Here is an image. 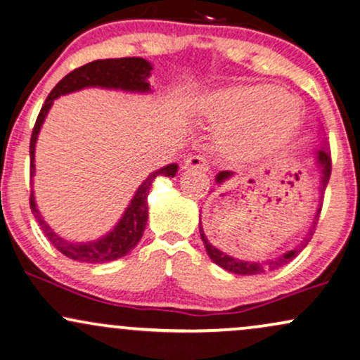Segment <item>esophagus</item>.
Wrapping results in <instances>:
<instances>
[{
    "label": "esophagus",
    "instance_id": "1",
    "mask_svg": "<svg viewBox=\"0 0 360 360\" xmlns=\"http://www.w3.org/2000/svg\"><path fill=\"white\" fill-rule=\"evenodd\" d=\"M183 169L191 171V169H198V171H207L209 165L207 161L202 156H191L184 161Z\"/></svg>",
    "mask_w": 360,
    "mask_h": 360
}]
</instances>
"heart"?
<instances>
[{
	"label": "heart",
	"mask_w": 360,
	"mask_h": 360,
	"mask_svg": "<svg viewBox=\"0 0 360 360\" xmlns=\"http://www.w3.org/2000/svg\"><path fill=\"white\" fill-rule=\"evenodd\" d=\"M202 115L221 126L217 148L233 162H256L289 143L301 122L297 98L279 88L248 83L214 89L201 103Z\"/></svg>",
	"instance_id": "1"
}]
</instances>
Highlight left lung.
I'll use <instances>...</instances> for the list:
<instances>
[{"mask_svg":"<svg viewBox=\"0 0 360 360\" xmlns=\"http://www.w3.org/2000/svg\"><path fill=\"white\" fill-rule=\"evenodd\" d=\"M314 156H316L317 167L321 169V199H319V206H317V209H316V214H314L312 224L309 226L307 233L302 238L301 243L295 245L292 251L281 254V256H277L274 259H267V261H262V262L240 261V259H236L233 256H227L226 252H222L217 248H214V245L207 240V236L204 234L201 222H199V233H201V239L204 243V248H206L207 256L212 259V262H216L217 266L222 267V269L234 272V274L254 276V274H262V272H269V271L279 269V267L285 266V264L292 261V259L297 256V254L301 252L304 248H306V245L309 244V240L312 239L314 233H316V226H317V221H319V214H321V209H322V198H324V191L327 188V183H329L330 169H332L330 149H329V146H327V144H322V146L317 148L316 151H314ZM233 176H234L233 171H221L219 174L216 176V183L217 184L226 183V181L229 179V177H233Z\"/></svg>","mask_w":360,"mask_h":360,"instance_id":"1","label":"left lung"}]
</instances>
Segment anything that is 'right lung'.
Returning <instances> with one entry per match:
<instances>
[{"label":"right lung","mask_w":360,"mask_h":360,"mask_svg":"<svg viewBox=\"0 0 360 360\" xmlns=\"http://www.w3.org/2000/svg\"><path fill=\"white\" fill-rule=\"evenodd\" d=\"M151 63L143 58H117V59H96V61L88 63V65L78 68L66 75L59 83L54 86L49 96L41 108L38 120L33 127L30 143V177L33 181L34 176V146L38 139L39 129L43 126L44 117L53 106V101L59 96H65L68 93H75L83 88H108V89H121L131 91V93H149L148 78L151 76ZM177 165H167L161 169L154 171L149 174L144 183L136 191L134 198L131 199L129 206L126 207L124 214L120 222L115 226V229L109 231L106 236L96 240H88V243H75V240H66L61 236H58L46 224L41 212L38 211L34 202V191L31 189L30 206L31 212L34 214L36 221L43 229L49 243L58 249L59 252L65 254L66 257L79 262L91 264H103L115 261L126 256L138 245L143 238L144 227L148 222V194L149 188L153 186V181L158 176H176Z\"/></svg>","instance_id":"obj_1"}]
</instances>
